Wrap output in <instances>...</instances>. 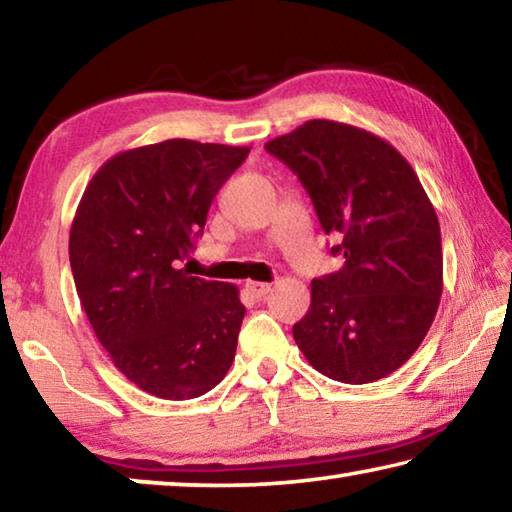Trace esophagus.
I'll return each mask as SVG.
<instances>
[{
  "instance_id": "1",
  "label": "esophagus",
  "mask_w": 512,
  "mask_h": 512,
  "mask_svg": "<svg viewBox=\"0 0 512 512\" xmlns=\"http://www.w3.org/2000/svg\"><path fill=\"white\" fill-rule=\"evenodd\" d=\"M246 291L250 293L253 298H264L268 291H271V284L266 282H255V280H248L246 282Z\"/></svg>"
}]
</instances>
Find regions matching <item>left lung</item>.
<instances>
[{
	"mask_svg": "<svg viewBox=\"0 0 512 512\" xmlns=\"http://www.w3.org/2000/svg\"><path fill=\"white\" fill-rule=\"evenodd\" d=\"M298 173L341 271L311 282L293 325L305 359L343 384H370L420 348L443 296L440 225L418 173L393 144L363 128L311 119L266 142Z\"/></svg>",
	"mask_w": 512,
	"mask_h": 512,
	"instance_id": "1",
	"label": "left lung"
}]
</instances>
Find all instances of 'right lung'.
<instances>
[{
    "mask_svg": "<svg viewBox=\"0 0 512 512\" xmlns=\"http://www.w3.org/2000/svg\"><path fill=\"white\" fill-rule=\"evenodd\" d=\"M248 151L194 140L121 151L76 207L69 264L85 316L121 375L160 400L205 395L235 361L246 314L239 289L178 262Z\"/></svg>",
    "mask_w": 512,
    "mask_h": 512,
    "instance_id": "right-lung-1",
    "label": "right lung"
}]
</instances>
